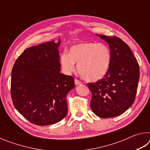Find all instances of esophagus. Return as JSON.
I'll use <instances>...</instances> for the list:
<instances>
[{"instance_id": "obj_1", "label": "esophagus", "mask_w": 150, "mask_h": 150, "mask_svg": "<svg viewBox=\"0 0 150 150\" xmlns=\"http://www.w3.org/2000/svg\"><path fill=\"white\" fill-rule=\"evenodd\" d=\"M75 84L76 85H82V82L78 79H75Z\"/></svg>"}]
</instances>
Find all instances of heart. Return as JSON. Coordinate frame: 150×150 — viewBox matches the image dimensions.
I'll return each mask as SVG.
<instances>
[{
	"instance_id": "1",
	"label": "heart",
	"mask_w": 150,
	"mask_h": 150,
	"mask_svg": "<svg viewBox=\"0 0 150 150\" xmlns=\"http://www.w3.org/2000/svg\"><path fill=\"white\" fill-rule=\"evenodd\" d=\"M112 59L111 51L102 43H78L71 46L69 53L63 52L59 56V63L65 74L71 73L77 63L79 73L90 82L99 81L108 73Z\"/></svg>"
}]
</instances>
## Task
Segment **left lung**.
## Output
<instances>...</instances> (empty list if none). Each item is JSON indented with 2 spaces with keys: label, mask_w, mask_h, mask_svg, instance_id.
I'll return each mask as SVG.
<instances>
[{
  "label": "left lung",
  "mask_w": 150,
  "mask_h": 150,
  "mask_svg": "<svg viewBox=\"0 0 150 150\" xmlns=\"http://www.w3.org/2000/svg\"><path fill=\"white\" fill-rule=\"evenodd\" d=\"M96 35L108 43L112 59L105 77L87 84L92 93L91 107L98 117H115L128 110L135 100L139 78V65L130 47L121 39Z\"/></svg>",
  "instance_id": "8db88e82"
}]
</instances>
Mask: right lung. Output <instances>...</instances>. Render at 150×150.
<instances>
[{"instance_id":"obj_1","label":"right lung","mask_w":150,"mask_h":150,"mask_svg":"<svg viewBox=\"0 0 150 150\" xmlns=\"http://www.w3.org/2000/svg\"><path fill=\"white\" fill-rule=\"evenodd\" d=\"M57 42L30 47L18 57L11 74V97L16 110L38 126L59 122L67 113V95L75 87L71 76L60 73Z\"/></svg>"}]
</instances>
